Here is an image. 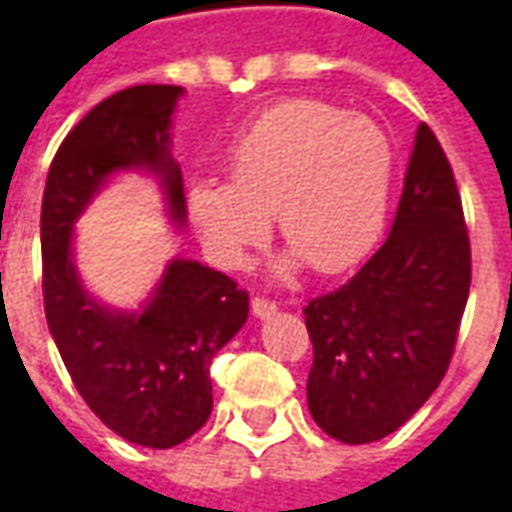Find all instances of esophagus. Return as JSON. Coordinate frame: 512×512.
Listing matches in <instances>:
<instances>
[{
    "mask_svg": "<svg viewBox=\"0 0 512 512\" xmlns=\"http://www.w3.org/2000/svg\"><path fill=\"white\" fill-rule=\"evenodd\" d=\"M274 312H277V304H274V301L260 299V296H257V299H252V315H255V318H260V321H268Z\"/></svg>",
    "mask_w": 512,
    "mask_h": 512,
    "instance_id": "obj_1",
    "label": "esophagus"
}]
</instances>
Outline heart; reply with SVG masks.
I'll return each instance as SVG.
<instances>
[{"label":"heart","instance_id":"heart-1","mask_svg":"<svg viewBox=\"0 0 512 512\" xmlns=\"http://www.w3.org/2000/svg\"><path fill=\"white\" fill-rule=\"evenodd\" d=\"M227 169L230 180L200 178L186 194L213 263L241 266L274 213L279 235L293 246L277 260L279 274H293L301 260L337 274L381 238L395 147L373 117L326 101H285L246 128Z\"/></svg>","mask_w":512,"mask_h":512}]
</instances>
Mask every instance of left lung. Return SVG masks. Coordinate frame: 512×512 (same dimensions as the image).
Masks as SVG:
<instances>
[{"instance_id": "8db88e82", "label": "left lung", "mask_w": 512, "mask_h": 512, "mask_svg": "<svg viewBox=\"0 0 512 512\" xmlns=\"http://www.w3.org/2000/svg\"><path fill=\"white\" fill-rule=\"evenodd\" d=\"M469 282L461 194L439 139L419 123L389 238L343 288L304 307L318 428L370 444L414 417L447 373Z\"/></svg>"}]
</instances>
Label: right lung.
<instances>
[{"label": "right lung", "mask_w": 512, "mask_h": 512, "mask_svg": "<svg viewBox=\"0 0 512 512\" xmlns=\"http://www.w3.org/2000/svg\"><path fill=\"white\" fill-rule=\"evenodd\" d=\"M175 84H136L90 109L51 161L40 211L46 321L73 384L95 417L131 444L169 450L213 408L211 362L241 332L249 296L222 271L172 257L136 307H112L84 288L76 222L128 172L153 178L169 227H186V194L172 158Z\"/></svg>", "instance_id": "add662e5"}]
</instances>
